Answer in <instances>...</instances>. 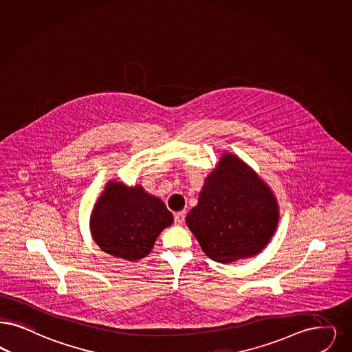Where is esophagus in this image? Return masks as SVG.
Masks as SVG:
<instances>
[{
  "label": "esophagus",
  "instance_id": "1",
  "mask_svg": "<svg viewBox=\"0 0 352 352\" xmlns=\"http://www.w3.org/2000/svg\"><path fill=\"white\" fill-rule=\"evenodd\" d=\"M184 217H186V212H177V213L174 214V223H175L177 226H181V224H183V221H184Z\"/></svg>",
  "mask_w": 352,
  "mask_h": 352
}]
</instances>
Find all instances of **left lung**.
<instances>
[{
	"mask_svg": "<svg viewBox=\"0 0 352 352\" xmlns=\"http://www.w3.org/2000/svg\"><path fill=\"white\" fill-rule=\"evenodd\" d=\"M279 221L275 195L250 166L224 153L186 217L203 252L220 263L259 253Z\"/></svg>",
	"mask_w": 352,
	"mask_h": 352,
	"instance_id": "1",
	"label": "left lung"
}]
</instances>
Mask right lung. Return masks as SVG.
<instances>
[{"mask_svg": "<svg viewBox=\"0 0 352 352\" xmlns=\"http://www.w3.org/2000/svg\"><path fill=\"white\" fill-rule=\"evenodd\" d=\"M171 223L173 214L160 197L141 186L109 182L91 212L90 229L100 250L135 262L151 253Z\"/></svg>", "mask_w": 352, "mask_h": 352, "instance_id": "1", "label": "right lung"}]
</instances>
